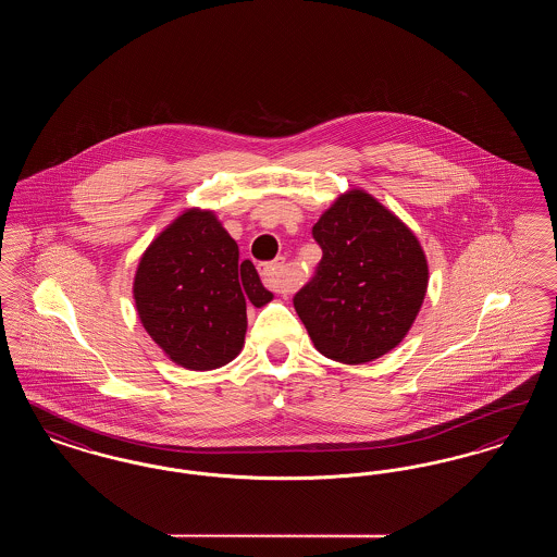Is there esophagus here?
<instances>
[{"mask_svg": "<svg viewBox=\"0 0 557 557\" xmlns=\"http://www.w3.org/2000/svg\"><path fill=\"white\" fill-rule=\"evenodd\" d=\"M261 277H263L267 288H271L273 292L288 294V292H292V288H294L290 275H288V271H286V263H284L282 259H280V261H273V263L261 265Z\"/></svg>", "mask_w": 557, "mask_h": 557, "instance_id": "esophagus-1", "label": "esophagus"}]
</instances>
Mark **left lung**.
Returning a JSON list of instances; mask_svg holds the SVG:
<instances>
[{"mask_svg":"<svg viewBox=\"0 0 557 557\" xmlns=\"http://www.w3.org/2000/svg\"><path fill=\"white\" fill-rule=\"evenodd\" d=\"M323 257L294 296L313 346L332 361L361 366L397 348L428 290L418 236L361 187L341 194L313 227Z\"/></svg>","mask_w":557,"mask_h":557,"instance_id":"8db88e82","label":"left lung"}]
</instances>
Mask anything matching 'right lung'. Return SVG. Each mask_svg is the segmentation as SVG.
<instances>
[{"mask_svg": "<svg viewBox=\"0 0 557 557\" xmlns=\"http://www.w3.org/2000/svg\"><path fill=\"white\" fill-rule=\"evenodd\" d=\"M144 330L180 368L216 370L234 361L248 327L246 305L273 300L255 265L211 209L177 214L139 257L133 277Z\"/></svg>", "mask_w": 557, "mask_h": 557, "instance_id": "1", "label": "right lung"}]
</instances>
